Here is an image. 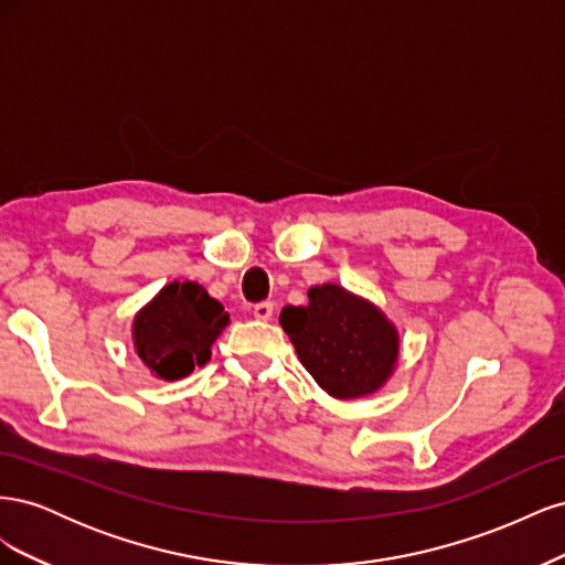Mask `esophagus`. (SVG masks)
Instances as JSON below:
<instances>
[{
	"label": "esophagus",
	"instance_id": "esophagus-1",
	"mask_svg": "<svg viewBox=\"0 0 565 565\" xmlns=\"http://www.w3.org/2000/svg\"><path fill=\"white\" fill-rule=\"evenodd\" d=\"M270 316H273V301H259V303H254V318L270 320Z\"/></svg>",
	"mask_w": 565,
	"mask_h": 565
}]
</instances>
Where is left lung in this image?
<instances>
[{"label": "left lung", "mask_w": 565, "mask_h": 565, "mask_svg": "<svg viewBox=\"0 0 565 565\" xmlns=\"http://www.w3.org/2000/svg\"><path fill=\"white\" fill-rule=\"evenodd\" d=\"M280 324L301 365L334 398L377 391L398 358L391 322L339 285L311 287L309 306H285Z\"/></svg>", "instance_id": "left-lung-1"}]
</instances>
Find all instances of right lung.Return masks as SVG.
Returning a JSON list of instances; mask_svg holds the SVG:
<instances>
[{"mask_svg": "<svg viewBox=\"0 0 565 565\" xmlns=\"http://www.w3.org/2000/svg\"><path fill=\"white\" fill-rule=\"evenodd\" d=\"M228 313L198 282H172L134 320V347L164 382H177L210 361V347Z\"/></svg>", "mask_w": 565, "mask_h": 565, "instance_id": "add662e5", "label": "right lung"}]
</instances>
